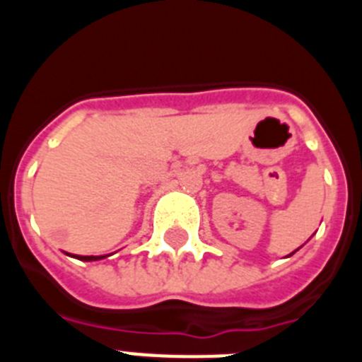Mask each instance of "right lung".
Wrapping results in <instances>:
<instances>
[{"label":"right lung","mask_w":362,"mask_h":362,"mask_svg":"<svg viewBox=\"0 0 362 362\" xmlns=\"http://www.w3.org/2000/svg\"><path fill=\"white\" fill-rule=\"evenodd\" d=\"M105 255H78V259L81 261H98V259H103Z\"/></svg>","instance_id":"right-lung-1"}]
</instances>
